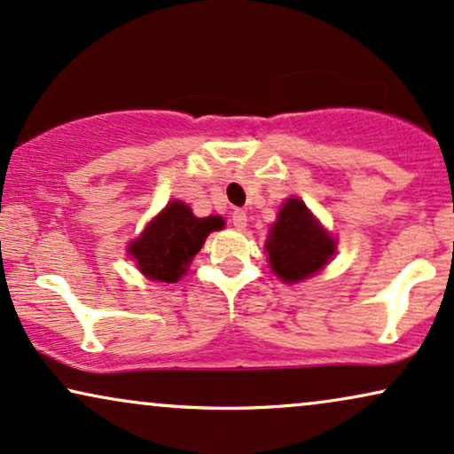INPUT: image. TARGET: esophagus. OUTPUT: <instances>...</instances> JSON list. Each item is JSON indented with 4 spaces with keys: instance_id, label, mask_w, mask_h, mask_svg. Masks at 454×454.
Instances as JSON below:
<instances>
[{
    "instance_id": "34e87169",
    "label": "esophagus",
    "mask_w": 454,
    "mask_h": 454,
    "mask_svg": "<svg viewBox=\"0 0 454 454\" xmlns=\"http://www.w3.org/2000/svg\"><path fill=\"white\" fill-rule=\"evenodd\" d=\"M231 223H233V227H236V229H244L246 227V212L239 210V208L233 210L231 212Z\"/></svg>"
}]
</instances>
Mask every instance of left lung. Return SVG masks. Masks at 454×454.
Listing matches in <instances>:
<instances>
[{"instance_id": "1", "label": "left lung", "mask_w": 454, "mask_h": 454, "mask_svg": "<svg viewBox=\"0 0 454 454\" xmlns=\"http://www.w3.org/2000/svg\"><path fill=\"white\" fill-rule=\"evenodd\" d=\"M265 248L273 273L293 284L326 265L334 254V239L317 225L303 201L290 198L271 225Z\"/></svg>"}]
</instances>
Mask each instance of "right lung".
Returning a JSON list of instances; mask_svg holds the SVG:
<instances>
[{"instance_id": "add662e5", "label": "right lung", "mask_w": 454, "mask_h": 454, "mask_svg": "<svg viewBox=\"0 0 454 454\" xmlns=\"http://www.w3.org/2000/svg\"><path fill=\"white\" fill-rule=\"evenodd\" d=\"M221 216L198 218L183 201H170L158 218L149 223L128 253L137 259L138 270L155 282H178L187 271L210 231L223 229Z\"/></svg>"}]
</instances>
